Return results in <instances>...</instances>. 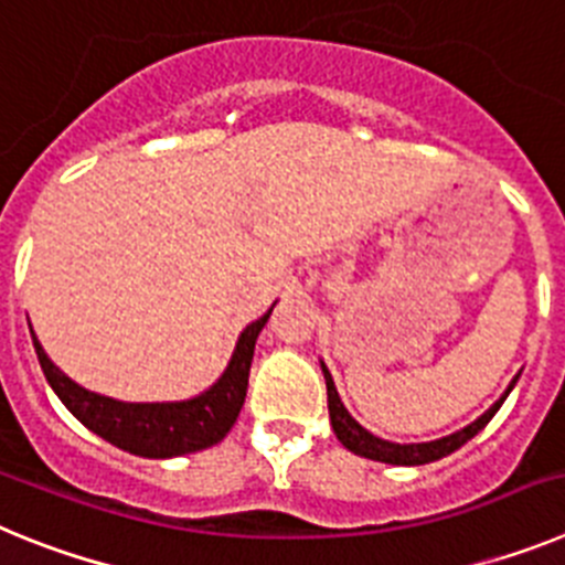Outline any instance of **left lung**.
I'll use <instances>...</instances> for the list:
<instances>
[{
    "label": "left lung",
    "mask_w": 565,
    "mask_h": 565,
    "mask_svg": "<svg viewBox=\"0 0 565 565\" xmlns=\"http://www.w3.org/2000/svg\"><path fill=\"white\" fill-rule=\"evenodd\" d=\"M322 373H326V387H328V411H331V424H333V433H337L339 441H342L351 452H356V456L373 458V461H384V463H402V467H418V463L438 461V458L450 456V452H456L458 447H463V444L476 436L478 430H483V427H487L489 418L495 416L498 407L503 404V398L509 396V391H512L518 382L515 379V382L509 384V391L503 393V396L498 398V402L492 404V407H489V411L478 418V422H472L469 427H463V430L452 433V436L438 438V441H430V444H391V441H384V438H376L373 433L364 430L362 424H359L351 413L344 411L342 398H339V393H337V384H333V379H331V373H328L326 364H322Z\"/></svg>",
    "instance_id": "1"
}]
</instances>
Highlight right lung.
<instances>
[{
  "instance_id": "1",
  "label": "right lung",
  "mask_w": 565,
  "mask_h": 565,
  "mask_svg": "<svg viewBox=\"0 0 565 565\" xmlns=\"http://www.w3.org/2000/svg\"><path fill=\"white\" fill-rule=\"evenodd\" d=\"M268 313H263L257 322H252L239 333L226 373L206 393L189 398V402L127 404L98 396V393L84 391L82 384L64 376L56 364L50 362L36 333H33V348H36L39 364H42L50 387L84 427L132 456L172 458L183 456V452L206 450L212 444L223 441V436L232 430L239 407L246 402L254 342L268 322Z\"/></svg>"
}]
</instances>
